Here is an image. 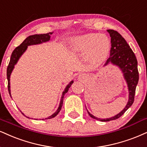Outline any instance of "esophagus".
Listing matches in <instances>:
<instances>
[{"label":"esophagus","mask_w":147,"mask_h":147,"mask_svg":"<svg viewBox=\"0 0 147 147\" xmlns=\"http://www.w3.org/2000/svg\"><path fill=\"white\" fill-rule=\"evenodd\" d=\"M78 77H79L80 79H84V76L83 75V74H80Z\"/></svg>","instance_id":"obj_1"}]
</instances>
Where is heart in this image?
I'll return each mask as SVG.
<instances>
[{
    "label": "heart",
    "instance_id": "obj_1",
    "mask_svg": "<svg viewBox=\"0 0 147 147\" xmlns=\"http://www.w3.org/2000/svg\"><path fill=\"white\" fill-rule=\"evenodd\" d=\"M109 38L100 33H87L78 36L71 41V49L77 53H86L85 58L93 67L105 62L110 50Z\"/></svg>",
    "mask_w": 147,
    "mask_h": 147
}]
</instances>
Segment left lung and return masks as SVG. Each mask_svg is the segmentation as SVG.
Listing matches in <instances>:
<instances>
[{"label": "left lung", "mask_w": 147, "mask_h": 147, "mask_svg": "<svg viewBox=\"0 0 147 147\" xmlns=\"http://www.w3.org/2000/svg\"><path fill=\"white\" fill-rule=\"evenodd\" d=\"M107 31L109 32L111 37V49H110V57L107 59L105 66L110 63L113 65H117L122 70L124 78L127 84L128 90H129V100L122 111L115 117L109 119H102L97 118L87 111L90 117L104 122L119 119L133 104L134 101L136 88L139 80L136 57L125 39L116 30L109 29L107 30Z\"/></svg>", "instance_id": "8db88e82"}]
</instances>
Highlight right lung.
<instances>
[{
  "instance_id": "obj_1",
  "label": "right lung",
  "mask_w": 147,
  "mask_h": 147,
  "mask_svg": "<svg viewBox=\"0 0 147 147\" xmlns=\"http://www.w3.org/2000/svg\"><path fill=\"white\" fill-rule=\"evenodd\" d=\"M52 34V32H48V33H46V34H39V35H33L28 36V37H27L26 39H25V40L19 46H18L17 48H16L15 50L13 51L11 56L9 63V65H8V67H7V80H8V90H9V93L11 97V90H10V76H11V74L13 69V68H14V65L17 63L18 60H19V59H20V57L22 55L24 52L26 51L28 46H31V45H36V44H40V43H42L43 42L48 41L50 39V35H51ZM73 82H74L73 80L71 81V82L69 83V84L67 85V86H66V88H65L64 91L63 92V95H62V97H61V101H60L59 106V108H58L57 111L54 112L53 115L50 116V117L46 118L45 119H52V118L55 117L56 116L59 114L60 110H61V108H62L64 95H65V93H67V91L69 90V88H70V86H71V84H73ZM22 114L23 115H24L22 112ZM25 117H26V116H25ZM26 117L28 118V117ZM42 120H44V119H43Z\"/></svg>"
}]
</instances>
